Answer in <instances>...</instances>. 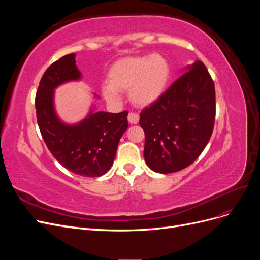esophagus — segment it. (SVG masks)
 <instances>
[{"label": "esophagus", "instance_id": "esophagus-1", "mask_svg": "<svg viewBox=\"0 0 260 260\" xmlns=\"http://www.w3.org/2000/svg\"><path fill=\"white\" fill-rule=\"evenodd\" d=\"M139 119H140V117H139L138 114H136V113H129V115H128V121H129L131 124L138 123V122H139Z\"/></svg>", "mask_w": 260, "mask_h": 260}]
</instances>
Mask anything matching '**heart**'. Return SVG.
<instances>
[{
	"mask_svg": "<svg viewBox=\"0 0 260 260\" xmlns=\"http://www.w3.org/2000/svg\"><path fill=\"white\" fill-rule=\"evenodd\" d=\"M170 67L161 55L127 57L116 61L109 70V82H104L102 92L111 103L120 101V91L129 90L133 104L152 105L166 90Z\"/></svg>",
	"mask_w": 260,
	"mask_h": 260,
	"instance_id": "obj_1",
	"label": "heart"
}]
</instances>
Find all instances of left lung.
Listing matches in <instances>:
<instances>
[{
    "label": "left lung",
    "mask_w": 260,
    "mask_h": 260,
    "mask_svg": "<svg viewBox=\"0 0 260 260\" xmlns=\"http://www.w3.org/2000/svg\"><path fill=\"white\" fill-rule=\"evenodd\" d=\"M215 116L214 81L206 66L196 60L140 114L147 166L159 174H171L190 166L208 143Z\"/></svg>",
    "instance_id": "left-lung-1"
}]
</instances>
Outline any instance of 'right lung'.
Listing matches in <instances>:
<instances>
[{"label":"right lung","mask_w":260,"mask_h":260,"mask_svg":"<svg viewBox=\"0 0 260 260\" xmlns=\"http://www.w3.org/2000/svg\"><path fill=\"white\" fill-rule=\"evenodd\" d=\"M75 54L59 58L45 70L36 94L39 129L44 142L62 167L82 177H100L114 162L118 143L128 129V112L107 113L91 109L75 124L62 122L54 107V90L81 79Z\"/></svg>","instance_id":"right-lung-1"}]
</instances>
